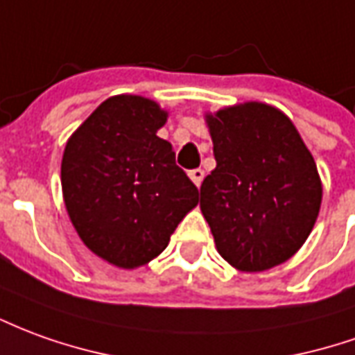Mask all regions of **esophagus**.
Wrapping results in <instances>:
<instances>
[{
  "label": "esophagus",
  "instance_id": "1",
  "mask_svg": "<svg viewBox=\"0 0 355 355\" xmlns=\"http://www.w3.org/2000/svg\"><path fill=\"white\" fill-rule=\"evenodd\" d=\"M188 177L192 178V182H194L196 186H200V184H202V180H203V171L202 169L190 171V173H188Z\"/></svg>",
  "mask_w": 355,
  "mask_h": 355
}]
</instances>
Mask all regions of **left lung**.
Masks as SVG:
<instances>
[{
    "label": "left lung",
    "mask_w": 355,
    "mask_h": 355,
    "mask_svg": "<svg viewBox=\"0 0 355 355\" xmlns=\"http://www.w3.org/2000/svg\"><path fill=\"white\" fill-rule=\"evenodd\" d=\"M217 167L200 207L220 257L261 272L284 263L315 225L323 184L315 159L281 109L246 101L205 113Z\"/></svg>",
    "instance_id": "8db88e82"
}]
</instances>
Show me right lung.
Wrapping results in <instances>:
<instances>
[{"label": "right lung", "instance_id": "add662e5", "mask_svg": "<svg viewBox=\"0 0 355 355\" xmlns=\"http://www.w3.org/2000/svg\"><path fill=\"white\" fill-rule=\"evenodd\" d=\"M169 113L157 101L111 96L67 140L61 188L86 248L121 269L150 263L167 248L198 188L157 136Z\"/></svg>", "mask_w": 355, "mask_h": 355}]
</instances>
